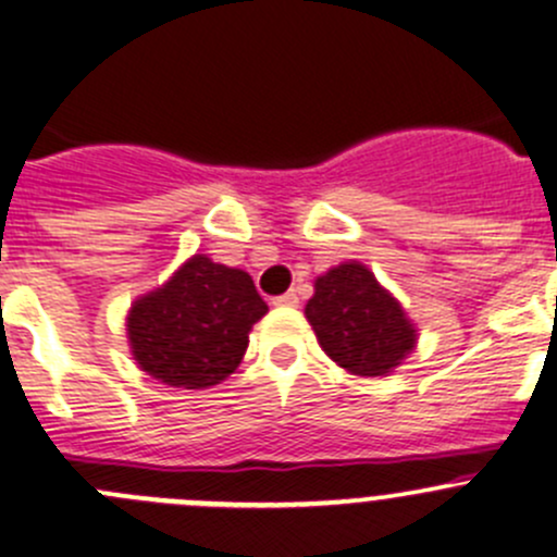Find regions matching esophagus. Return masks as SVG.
Instances as JSON below:
<instances>
[{
	"label": "esophagus",
	"instance_id": "1",
	"mask_svg": "<svg viewBox=\"0 0 557 557\" xmlns=\"http://www.w3.org/2000/svg\"><path fill=\"white\" fill-rule=\"evenodd\" d=\"M274 305H277V307H296V305H299V294H296V290H288V294L277 296V299H274Z\"/></svg>",
	"mask_w": 557,
	"mask_h": 557
}]
</instances>
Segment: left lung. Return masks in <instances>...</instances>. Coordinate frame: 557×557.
Instances as JSON below:
<instances>
[{
  "label": "left lung",
  "mask_w": 557,
  "mask_h": 557,
  "mask_svg": "<svg viewBox=\"0 0 557 557\" xmlns=\"http://www.w3.org/2000/svg\"><path fill=\"white\" fill-rule=\"evenodd\" d=\"M305 314L325 356L358 377L393 372L418 342L404 307L358 261L320 274Z\"/></svg>",
  "instance_id": "1"
}]
</instances>
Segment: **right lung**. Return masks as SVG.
<instances>
[{"instance_id": "1", "label": "right lung", "mask_w": 557, "mask_h": 557, "mask_svg": "<svg viewBox=\"0 0 557 557\" xmlns=\"http://www.w3.org/2000/svg\"><path fill=\"white\" fill-rule=\"evenodd\" d=\"M250 274L194 256L126 318L134 361L172 387L201 391L243 361L252 323L267 314Z\"/></svg>"}]
</instances>
